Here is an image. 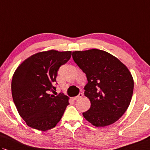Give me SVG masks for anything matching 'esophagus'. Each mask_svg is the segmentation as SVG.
Returning <instances> with one entry per match:
<instances>
[{
  "mask_svg": "<svg viewBox=\"0 0 150 150\" xmlns=\"http://www.w3.org/2000/svg\"><path fill=\"white\" fill-rule=\"evenodd\" d=\"M83 96V93H81V92H80V93L79 94V95H78V96H76V97H74V100H77V99H81V98Z\"/></svg>",
  "mask_w": 150,
  "mask_h": 150,
  "instance_id": "1",
  "label": "esophagus"
}]
</instances>
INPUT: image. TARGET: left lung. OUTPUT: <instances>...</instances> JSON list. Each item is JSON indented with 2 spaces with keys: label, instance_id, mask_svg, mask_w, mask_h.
Here are the masks:
<instances>
[{
  "label": "left lung",
  "instance_id": "obj_1",
  "mask_svg": "<svg viewBox=\"0 0 150 150\" xmlns=\"http://www.w3.org/2000/svg\"><path fill=\"white\" fill-rule=\"evenodd\" d=\"M75 63L86 74L85 95L91 106L83 115L96 127L115 122L130 104L134 80L130 71L117 58L99 49L74 51Z\"/></svg>",
  "mask_w": 150,
  "mask_h": 150
}]
</instances>
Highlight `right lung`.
<instances>
[{"instance_id":"1","label":"right lung","mask_w":150,"mask_h":150,"mask_svg":"<svg viewBox=\"0 0 150 150\" xmlns=\"http://www.w3.org/2000/svg\"><path fill=\"white\" fill-rule=\"evenodd\" d=\"M71 51L51 50L38 53L24 60L14 72L12 81L13 101L28 126L38 130L51 129L60 121L69 105L63 93L56 91L59 68L71 58Z\"/></svg>"}]
</instances>
